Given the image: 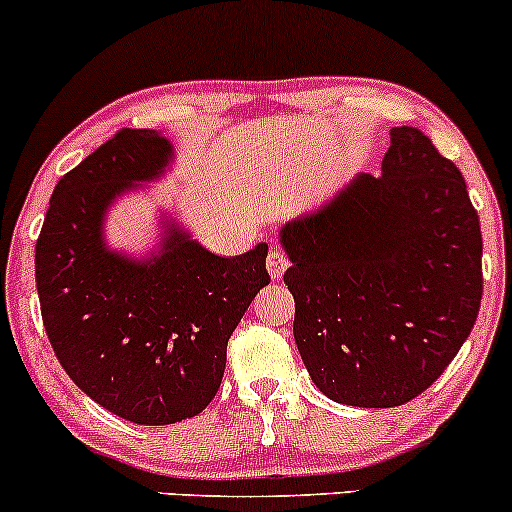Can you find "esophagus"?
I'll return each instance as SVG.
<instances>
[{
    "mask_svg": "<svg viewBox=\"0 0 512 512\" xmlns=\"http://www.w3.org/2000/svg\"><path fill=\"white\" fill-rule=\"evenodd\" d=\"M287 266H290V261H287V256L283 254V251L271 249V254H268V261H266V268H268V273H271V278L273 280L283 278Z\"/></svg>",
    "mask_w": 512,
    "mask_h": 512,
    "instance_id": "esophagus-1",
    "label": "esophagus"
}]
</instances>
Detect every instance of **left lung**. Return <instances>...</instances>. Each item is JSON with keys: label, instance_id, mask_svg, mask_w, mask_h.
Here are the masks:
<instances>
[{"label": "left lung", "instance_id": "8db88e82", "mask_svg": "<svg viewBox=\"0 0 512 512\" xmlns=\"http://www.w3.org/2000/svg\"><path fill=\"white\" fill-rule=\"evenodd\" d=\"M382 174H358L280 229L295 343L319 392L363 409L426 392L474 329L481 227L467 183L416 128H392Z\"/></svg>", "mask_w": 512, "mask_h": 512}]
</instances>
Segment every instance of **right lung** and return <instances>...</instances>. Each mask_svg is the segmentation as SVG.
Returning a JSON list of instances; mask_svg holds the SVG:
<instances>
[{
    "mask_svg": "<svg viewBox=\"0 0 512 512\" xmlns=\"http://www.w3.org/2000/svg\"><path fill=\"white\" fill-rule=\"evenodd\" d=\"M171 162L162 132H116L57 181L36 241L40 314L57 360L86 396L137 426L179 423L210 404L229 336L271 283L268 244L217 256L171 217L149 256L108 249L111 205Z\"/></svg>",
    "mask_w": 512,
    "mask_h": 512,
    "instance_id": "obj_1",
    "label": "right lung"
}]
</instances>
